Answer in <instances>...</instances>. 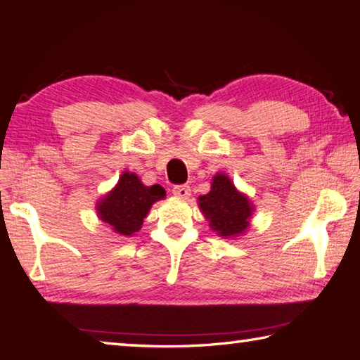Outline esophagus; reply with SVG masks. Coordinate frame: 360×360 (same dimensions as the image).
Returning <instances> with one entry per match:
<instances>
[{"instance_id": "esophagus-1", "label": "esophagus", "mask_w": 360, "mask_h": 360, "mask_svg": "<svg viewBox=\"0 0 360 360\" xmlns=\"http://www.w3.org/2000/svg\"><path fill=\"white\" fill-rule=\"evenodd\" d=\"M173 193H174L178 198H184V200H186V198L191 197V187L186 186V184L174 186V187H173Z\"/></svg>"}]
</instances>
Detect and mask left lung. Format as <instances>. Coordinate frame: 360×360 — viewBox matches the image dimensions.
Masks as SVG:
<instances>
[{
    "instance_id": "left-lung-1",
    "label": "left lung",
    "mask_w": 360,
    "mask_h": 360,
    "mask_svg": "<svg viewBox=\"0 0 360 360\" xmlns=\"http://www.w3.org/2000/svg\"><path fill=\"white\" fill-rule=\"evenodd\" d=\"M198 208L210 227L222 238L235 240L251 227L254 205L246 193L240 192L225 173L212 176L211 191L198 197Z\"/></svg>"
}]
</instances>
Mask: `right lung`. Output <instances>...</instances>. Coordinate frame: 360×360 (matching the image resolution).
<instances>
[{
  "label": "right lung",
  "instance_id": "obj_1",
  "mask_svg": "<svg viewBox=\"0 0 360 360\" xmlns=\"http://www.w3.org/2000/svg\"><path fill=\"white\" fill-rule=\"evenodd\" d=\"M165 197L162 186H144L136 173L124 172L117 184L96 202V216L111 225L115 235L133 236L141 229L152 205Z\"/></svg>",
  "mask_w": 360,
  "mask_h": 360
}]
</instances>
